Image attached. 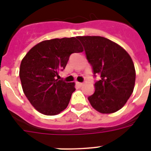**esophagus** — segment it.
Returning a JSON list of instances; mask_svg holds the SVG:
<instances>
[{"label": "esophagus", "mask_w": 151, "mask_h": 151, "mask_svg": "<svg viewBox=\"0 0 151 151\" xmlns=\"http://www.w3.org/2000/svg\"><path fill=\"white\" fill-rule=\"evenodd\" d=\"M77 85H78V86H80V87H81V86H82V85H83V83H81V82H77Z\"/></svg>", "instance_id": "34e87169"}]
</instances>
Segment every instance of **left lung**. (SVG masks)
<instances>
[{
    "label": "left lung",
    "instance_id": "8db88e82",
    "mask_svg": "<svg viewBox=\"0 0 151 151\" xmlns=\"http://www.w3.org/2000/svg\"><path fill=\"white\" fill-rule=\"evenodd\" d=\"M85 48L93 74L100 75L95 92L88 99L95 110L111 114L122 109L133 92L136 70L132 59L124 48L103 37H78Z\"/></svg>",
    "mask_w": 151,
    "mask_h": 151
}]
</instances>
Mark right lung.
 Here are the masks:
<instances>
[{"label": "right lung", "instance_id": "obj_1", "mask_svg": "<svg viewBox=\"0 0 151 151\" xmlns=\"http://www.w3.org/2000/svg\"><path fill=\"white\" fill-rule=\"evenodd\" d=\"M77 37L41 41L22 59L19 78L25 96L41 114L55 115L65 110L74 91V83L58 80L72 53L83 52Z\"/></svg>", "mask_w": 151, "mask_h": 151}]
</instances>
